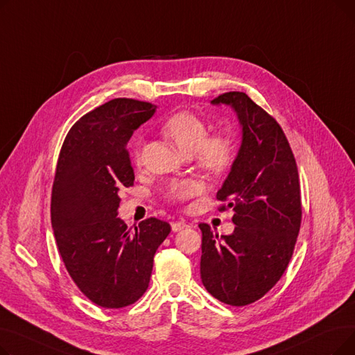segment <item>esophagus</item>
<instances>
[{
	"label": "esophagus",
	"mask_w": 355,
	"mask_h": 355,
	"mask_svg": "<svg viewBox=\"0 0 355 355\" xmlns=\"http://www.w3.org/2000/svg\"><path fill=\"white\" fill-rule=\"evenodd\" d=\"M187 227H190V225H189V223H185L184 220H178V221H173L171 223L173 232H181V230L187 229Z\"/></svg>",
	"instance_id": "obj_1"
}]
</instances>
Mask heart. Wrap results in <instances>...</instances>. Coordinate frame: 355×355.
<instances>
[{
    "label": "heart",
    "instance_id": "b5f03b06",
    "mask_svg": "<svg viewBox=\"0 0 355 355\" xmlns=\"http://www.w3.org/2000/svg\"><path fill=\"white\" fill-rule=\"evenodd\" d=\"M162 132L185 157L194 155L197 165L210 175L225 173L237 154V142L233 135L221 132L209 137L207 122L191 112H180L171 116L162 125ZM196 193L197 185L185 180L173 181L165 190V196L174 201H184Z\"/></svg>",
    "mask_w": 355,
    "mask_h": 355
}]
</instances>
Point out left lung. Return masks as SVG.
<instances>
[{"label": "left lung", "mask_w": 355, "mask_h": 355, "mask_svg": "<svg viewBox=\"0 0 355 355\" xmlns=\"http://www.w3.org/2000/svg\"><path fill=\"white\" fill-rule=\"evenodd\" d=\"M229 105L241 126V145L217 200L233 209L234 232L202 233L200 275L216 300L232 306L253 304L282 277L301 229L302 204L297 166L284 130L275 118L243 92L211 101Z\"/></svg>", "instance_id": "8db88e82"}]
</instances>
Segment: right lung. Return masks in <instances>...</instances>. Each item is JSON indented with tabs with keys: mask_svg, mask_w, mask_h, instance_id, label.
Returning <instances> with one entry per match:
<instances>
[{
	"mask_svg": "<svg viewBox=\"0 0 355 355\" xmlns=\"http://www.w3.org/2000/svg\"><path fill=\"white\" fill-rule=\"evenodd\" d=\"M157 106L118 98L74 123L60 149L51 190V227L63 263L85 296L102 308L137 302L154 254L171 226L155 217L128 229L119 190L134 185L128 141Z\"/></svg>",
	"mask_w": 355,
	"mask_h": 355,
	"instance_id": "obj_1",
	"label": "right lung"
}]
</instances>
